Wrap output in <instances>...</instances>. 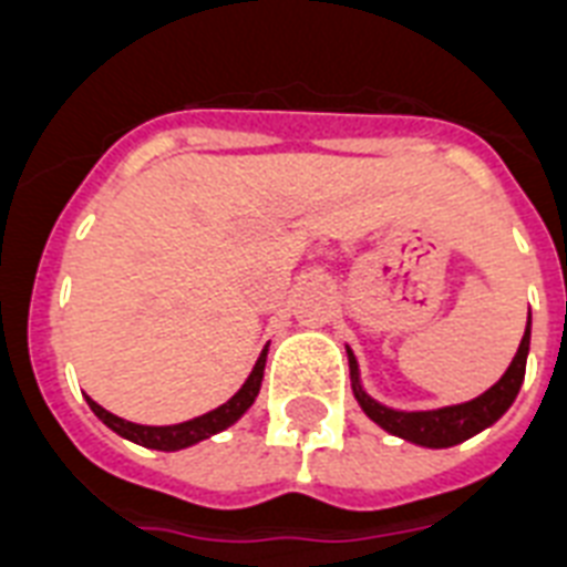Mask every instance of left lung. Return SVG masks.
Segmentation results:
<instances>
[{
	"label": "left lung",
	"instance_id": "obj_1",
	"mask_svg": "<svg viewBox=\"0 0 567 567\" xmlns=\"http://www.w3.org/2000/svg\"><path fill=\"white\" fill-rule=\"evenodd\" d=\"M527 350H530V318H527V330L522 336V344H518L516 357L509 362V368L504 371V377L495 382L489 391H484L481 396L470 402H461V405H449V409L437 411H394L379 405L377 400L364 394L362 385H359V368L357 357L348 350L350 359V379H353V394H357L359 405L373 423H379L385 432L396 434L402 441L420 443V446L429 449H446L463 443L472 434H478L481 429L493 425L495 420L502 417L504 411L513 405L518 388L525 382V368H527Z\"/></svg>",
	"mask_w": 567,
	"mask_h": 567
}]
</instances>
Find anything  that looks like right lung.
<instances>
[{
    "label": "right lung",
    "instance_id": "1",
    "mask_svg": "<svg viewBox=\"0 0 567 567\" xmlns=\"http://www.w3.org/2000/svg\"><path fill=\"white\" fill-rule=\"evenodd\" d=\"M264 368H266V350L260 353V359H257L255 368H251L249 379L243 382V388L231 396V400L223 402L219 409L203 414V417L188 420V423L138 425V423H130V420L115 417V414H110L106 409H101V405H97L95 400H89V396H86V402H89V409L95 411L97 417L104 420L112 432H118L121 437H126V441H133V443H138V446H147V449H162V452H176V449L194 446V443L205 441V437H210V434L223 432V429H228L231 423H237V420L246 414V409H249L251 402H255L257 391H260V382H264Z\"/></svg>",
    "mask_w": 567,
    "mask_h": 567
}]
</instances>
